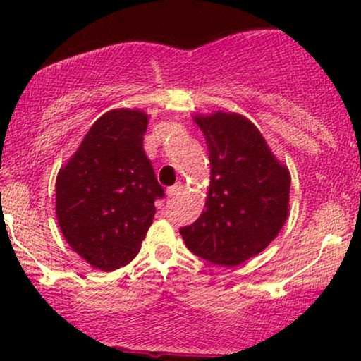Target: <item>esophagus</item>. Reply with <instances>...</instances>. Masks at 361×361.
<instances>
[{
  "label": "esophagus",
  "mask_w": 361,
  "mask_h": 361,
  "mask_svg": "<svg viewBox=\"0 0 361 361\" xmlns=\"http://www.w3.org/2000/svg\"><path fill=\"white\" fill-rule=\"evenodd\" d=\"M183 190H185L183 181H176L175 185L169 186V188L166 190V195H168L169 198H173V197H176V195H180L181 192H183Z\"/></svg>",
  "instance_id": "esophagus-1"
}]
</instances>
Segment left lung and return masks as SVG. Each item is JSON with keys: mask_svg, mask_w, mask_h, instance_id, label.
<instances>
[{"mask_svg": "<svg viewBox=\"0 0 361 361\" xmlns=\"http://www.w3.org/2000/svg\"><path fill=\"white\" fill-rule=\"evenodd\" d=\"M193 120L209 149L210 186L205 210L180 234L200 258L238 267L263 251L287 221L288 168L244 115L219 110Z\"/></svg>", "mask_w": 361, "mask_h": 361, "instance_id": "8db88e82", "label": "left lung"}]
</instances>
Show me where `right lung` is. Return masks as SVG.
Masks as SVG:
<instances>
[{
    "label": "right lung",
    "instance_id": "add662e5",
    "mask_svg": "<svg viewBox=\"0 0 361 361\" xmlns=\"http://www.w3.org/2000/svg\"><path fill=\"white\" fill-rule=\"evenodd\" d=\"M149 115L115 109L91 126L56 178V215L74 252L102 271L135 258L164 197L142 149Z\"/></svg>",
    "mask_w": 361,
    "mask_h": 361
}]
</instances>
